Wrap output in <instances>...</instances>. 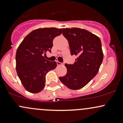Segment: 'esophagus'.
I'll use <instances>...</instances> for the list:
<instances>
[{
  "instance_id": "1",
  "label": "esophagus",
  "mask_w": 123,
  "mask_h": 123,
  "mask_svg": "<svg viewBox=\"0 0 123 123\" xmlns=\"http://www.w3.org/2000/svg\"><path fill=\"white\" fill-rule=\"evenodd\" d=\"M57 65L58 66H61V65H63L62 63L60 62H59V61H57Z\"/></svg>"
}]
</instances>
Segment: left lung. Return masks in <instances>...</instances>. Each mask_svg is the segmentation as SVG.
<instances>
[{
	"instance_id": "8db88e82",
	"label": "left lung",
	"mask_w": 123,
	"mask_h": 123,
	"mask_svg": "<svg viewBox=\"0 0 123 123\" xmlns=\"http://www.w3.org/2000/svg\"><path fill=\"white\" fill-rule=\"evenodd\" d=\"M62 34L68 41L71 55L77 58L73 64L65 63V76L60 81L71 90L83 88L98 72L104 58L99 37L79 28H63Z\"/></svg>"
}]
</instances>
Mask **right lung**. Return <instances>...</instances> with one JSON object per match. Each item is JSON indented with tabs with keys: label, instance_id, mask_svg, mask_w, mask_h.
<instances>
[{
	"label": "right lung",
	"instance_id": "obj_1",
	"mask_svg": "<svg viewBox=\"0 0 123 123\" xmlns=\"http://www.w3.org/2000/svg\"><path fill=\"white\" fill-rule=\"evenodd\" d=\"M62 29L39 28L25 37L16 52V70L25 90L31 93L40 92L45 86L46 74L57 64L44 58L43 55L53 47V41Z\"/></svg>",
	"mask_w": 123,
	"mask_h": 123
}]
</instances>
